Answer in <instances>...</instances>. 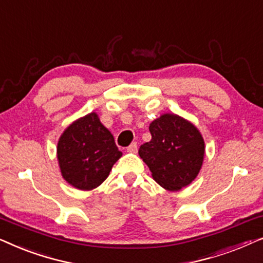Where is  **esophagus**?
Masks as SVG:
<instances>
[{"label": "esophagus", "mask_w": 263, "mask_h": 263, "mask_svg": "<svg viewBox=\"0 0 263 263\" xmlns=\"http://www.w3.org/2000/svg\"><path fill=\"white\" fill-rule=\"evenodd\" d=\"M127 152H129V153H136V152H138V145H136V142H133L130 146L127 147Z\"/></svg>", "instance_id": "obj_1"}]
</instances>
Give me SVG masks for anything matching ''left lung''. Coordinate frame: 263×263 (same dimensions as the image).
<instances>
[{
	"instance_id": "obj_1",
	"label": "left lung",
	"mask_w": 263,
	"mask_h": 263,
	"mask_svg": "<svg viewBox=\"0 0 263 263\" xmlns=\"http://www.w3.org/2000/svg\"><path fill=\"white\" fill-rule=\"evenodd\" d=\"M149 142L141 145L139 156L158 184L177 192L199 175L204 157V141L193 123L175 114H164L149 124Z\"/></svg>"
}]
</instances>
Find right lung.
<instances>
[{
	"mask_svg": "<svg viewBox=\"0 0 263 263\" xmlns=\"http://www.w3.org/2000/svg\"><path fill=\"white\" fill-rule=\"evenodd\" d=\"M122 157L111 133L91 112L73 122L57 143L62 177L80 190L99 186Z\"/></svg>",
	"mask_w": 263,
	"mask_h": 263,
	"instance_id": "add662e5",
	"label": "right lung"
}]
</instances>
